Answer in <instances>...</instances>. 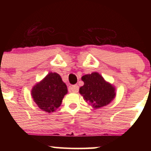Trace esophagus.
<instances>
[{
    "mask_svg": "<svg viewBox=\"0 0 151 151\" xmlns=\"http://www.w3.org/2000/svg\"><path fill=\"white\" fill-rule=\"evenodd\" d=\"M70 91L73 93H77L79 91V86L77 85H73L70 86Z\"/></svg>",
    "mask_w": 151,
    "mask_h": 151,
    "instance_id": "esophagus-1",
    "label": "esophagus"
}]
</instances>
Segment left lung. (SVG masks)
<instances>
[{
	"instance_id": "8db88e82",
	"label": "left lung",
	"mask_w": 151,
	"mask_h": 151,
	"mask_svg": "<svg viewBox=\"0 0 151 151\" xmlns=\"http://www.w3.org/2000/svg\"><path fill=\"white\" fill-rule=\"evenodd\" d=\"M81 80L84 84L79 88V93L84 99L94 109L108 105L115 98L114 86L106 81L97 72L84 75Z\"/></svg>"
}]
</instances>
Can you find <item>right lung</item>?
<instances>
[{"mask_svg": "<svg viewBox=\"0 0 151 151\" xmlns=\"http://www.w3.org/2000/svg\"><path fill=\"white\" fill-rule=\"evenodd\" d=\"M67 93V85L56 72L48 74L31 91L32 97L37 106L48 113L55 111L60 106Z\"/></svg>", "mask_w": 151, "mask_h": 151, "instance_id": "obj_1", "label": "right lung"}]
</instances>
